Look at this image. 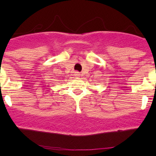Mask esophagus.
<instances>
[{
	"label": "esophagus",
	"instance_id": "34e87169",
	"mask_svg": "<svg viewBox=\"0 0 156 156\" xmlns=\"http://www.w3.org/2000/svg\"><path fill=\"white\" fill-rule=\"evenodd\" d=\"M76 75H77V76H79V75H80V74H78V73H76Z\"/></svg>",
	"mask_w": 156,
	"mask_h": 156
}]
</instances>
